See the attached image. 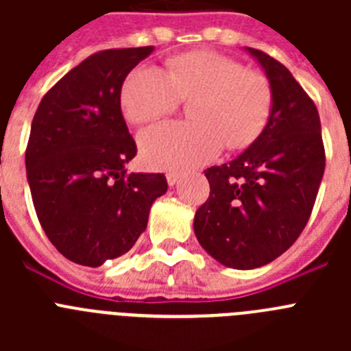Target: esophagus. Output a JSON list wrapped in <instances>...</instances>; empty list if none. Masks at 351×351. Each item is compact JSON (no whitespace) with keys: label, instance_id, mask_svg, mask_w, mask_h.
<instances>
[{"label":"esophagus","instance_id":"34e87169","mask_svg":"<svg viewBox=\"0 0 351 351\" xmlns=\"http://www.w3.org/2000/svg\"><path fill=\"white\" fill-rule=\"evenodd\" d=\"M178 181H179V173L178 172L167 173V182H169V186H173Z\"/></svg>","mask_w":351,"mask_h":351}]
</instances>
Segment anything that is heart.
<instances>
[{"label": "heart", "instance_id": "1", "mask_svg": "<svg viewBox=\"0 0 351 351\" xmlns=\"http://www.w3.org/2000/svg\"><path fill=\"white\" fill-rule=\"evenodd\" d=\"M191 101L190 123H160L138 135L149 167L184 170L202 165L226 149H243L267 126L274 91L265 73L250 70L230 56L214 51L179 54L167 71L138 66L121 88L126 119L142 125Z\"/></svg>", "mask_w": 351, "mask_h": 351}]
</instances>
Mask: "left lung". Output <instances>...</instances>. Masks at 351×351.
<instances>
[{
    "instance_id": "8db88e82",
    "label": "left lung",
    "mask_w": 351,
    "mask_h": 351,
    "mask_svg": "<svg viewBox=\"0 0 351 351\" xmlns=\"http://www.w3.org/2000/svg\"><path fill=\"white\" fill-rule=\"evenodd\" d=\"M274 91L267 126L235 160L206 170L210 193L195 213L204 250L232 269H256L295 243L311 216L325 170L315 101L288 68L247 47Z\"/></svg>"
}]
</instances>
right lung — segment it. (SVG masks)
Instances as JSON below:
<instances>
[{
  "mask_svg": "<svg viewBox=\"0 0 351 351\" xmlns=\"http://www.w3.org/2000/svg\"><path fill=\"white\" fill-rule=\"evenodd\" d=\"M153 47L91 54L40 101L26 147L36 216L56 250L98 267L125 255L169 184L163 173H128L137 154L121 112L126 75Z\"/></svg>",
  "mask_w": 351,
  "mask_h": 351,
  "instance_id": "obj_1",
  "label": "right lung"
}]
</instances>
